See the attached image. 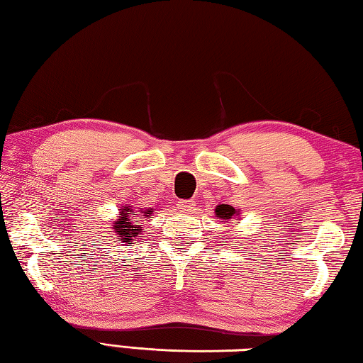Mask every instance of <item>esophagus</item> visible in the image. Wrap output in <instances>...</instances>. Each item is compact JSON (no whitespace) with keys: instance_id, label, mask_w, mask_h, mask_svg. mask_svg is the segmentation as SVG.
I'll return each mask as SVG.
<instances>
[{"instance_id":"obj_1","label":"esophagus","mask_w":363,"mask_h":363,"mask_svg":"<svg viewBox=\"0 0 363 363\" xmlns=\"http://www.w3.org/2000/svg\"><path fill=\"white\" fill-rule=\"evenodd\" d=\"M177 205H179V210L180 211H184V213H188V211H191V210H193L194 208V201H179V202H177Z\"/></svg>"}]
</instances>
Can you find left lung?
<instances>
[{
  "mask_svg": "<svg viewBox=\"0 0 363 363\" xmlns=\"http://www.w3.org/2000/svg\"><path fill=\"white\" fill-rule=\"evenodd\" d=\"M216 216L221 218V220H232L237 215V211L234 207H230V205H218L216 207Z\"/></svg>",
  "mask_w": 363,
  "mask_h": 363,
  "instance_id": "obj_1",
  "label": "left lung"
}]
</instances>
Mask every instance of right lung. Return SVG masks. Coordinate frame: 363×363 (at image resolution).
<instances>
[{"label": "right lung", "instance_id": "obj_1", "mask_svg": "<svg viewBox=\"0 0 363 363\" xmlns=\"http://www.w3.org/2000/svg\"><path fill=\"white\" fill-rule=\"evenodd\" d=\"M121 220L120 221H115L113 224V232L117 234L120 238L118 240L121 243H129L134 240L135 237L140 234V221H145L142 220V218H152V210H145L142 211V215H138V211L131 210L129 207H125L121 211Z\"/></svg>", "mask_w": 363, "mask_h": 363}]
</instances>
